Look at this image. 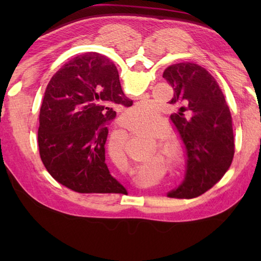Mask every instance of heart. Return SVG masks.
I'll return each instance as SVG.
<instances>
[{
	"label": "heart",
	"mask_w": 261,
	"mask_h": 261,
	"mask_svg": "<svg viewBox=\"0 0 261 261\" xmlns=\"http://www.w3.org/2000/svg\"><path fill=\"white\" fill-rule=\"evenodd\" d=\"M158 118L159 115L157 113V111L151 109L150 107H148V105H146V107H138V108L132 109L129 113V119L132 122H145V123L151 124L153 122H156ZM132 130L135 132H139V134H142L143 132L140 127H136V126L132 127ZM148 135L157 137V134H154L153 130L151 132H149ZM170 158H171V162L175 164V166H178L181 160L180 159L181 157L177 152L175 154H171Z\"/></svg>",
	"instance_id": "heart-1"
}]
</instances>
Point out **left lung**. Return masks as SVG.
Instances as JSON below:
<instances>
[{
	"label": "left lung",
	"mask_w": 261,
	"mask_h": 261,
	"mask_svg": "<svg viewBox=\"0 0 261 261\" xmlns=\"http://www.w3.org/2000/svg\"><path fill=\"white\" fill-rule=\"evenodd\" d=\"M163 77L174 88L169 103L179 111L170 119L187 152L185 180L167 196L194 198L212 188L230 168L234 154L231 113L218 82L202 66L174 64Z\"/></svg>",
	"instance_id": "obj_1"
}]
</instances>
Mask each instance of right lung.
<instances>
[{
    "label": "right lung",
    "instance_id": "add662e5",
    "mask_svg": "<svg viewBox=\"0 0 261 261\" xmlns=\"http://www.w3.org/2000/svg\"><path fill=\"white\" fill-rule=\"evenodd\" d=\"M131 107L111 60L80 55L49 81L39 115V153L59 184L81 194H124L105 164L108 125L115 108Z\"/></svg>",
    "mask_w": 261,
    "mask_h": 261
}]
</instances>
